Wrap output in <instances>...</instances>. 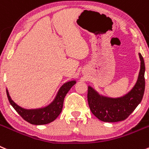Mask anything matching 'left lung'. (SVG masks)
Wrapping results in <instances>:
<instances>
[{"instance_id":"left-lung-1","label":"left lung","mask_w":149,"mask_h":149,"mask_svg":"<svg viewBox=\"0 0 149 149\" xmlns=\"http://www.w3.org/2000/svg\"><path fill=\"white\" fill-rule=\"evenodd\" d=\"M140 70L135 85L124 96L110 98L98 95L88 87L87 101L92 113L104 122H118L125 120L141 102L145 91V63L140 54Z\"/></svg>"}]
</instances>
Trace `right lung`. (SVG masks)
<instances>
[{"instance_id": "add662e5", "label": "right lung", "mask_w": 149, "mask_h": 149, "mask_svg": "<svg viewBox=\"0 0 149 149\" xmlns=\"http://www.w3.org/2000/svg\"><path fill=\"white\" fill-rule=\"evenodd\" d=\"M76 84V81H68L62 86L58 92L54 101L45 108L37 109H25L17 106L9 96V92L6 90L8 99L14 109L26 121L34 125L48 124L54 121L59 115L63 107L64 98L72 87Z\"/></svg>"}]
</instances>
